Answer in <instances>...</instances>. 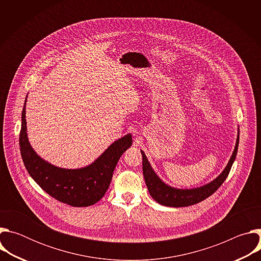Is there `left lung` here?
Segmentation results:
<instances>
[{"mask_svg":"<svg viewBox=\"0 0 261 261\" xmlns=\"http://www.w3.org/2000/svg\"><path fill=\"white\" fill-rule=\"evenodd\" d=\"M239 141H240V131L237 138V144L234 147V151L232 153V156L225 167L223 172L215 178L210 184L202 186L200 188L190 189V190H180L175 189L164 184L154 172L152 169L150 163H148L144 153L141 151L142 155V171H143V177L146 184V187L148 192H150L151 196L160 204L166 205V206H173V207H180V206H189L195 203H198L208 196H211L213 193H215L220 186L224 182L226 177L229 174V171L231 169V166L236 160L238 147H239Z\"/></svg>","mask_w":261,"mask_h":261,"instance_id":"obj_1","label":"left lung"}]
</instances>
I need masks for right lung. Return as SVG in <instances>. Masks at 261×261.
<instances>
[{
  "instance_id": "right-lung-1",
  "label": "right lung",
  "mask_w": 261,
  "mask_h": 261,
  "mask_svg": "<svg viewBox=\"0 0 261 261\" xmlns=\"http://www.w3.org/2000/svg\"><path fill=\"white\" fill-rule=\"evenodd\" d=\"M25 102L21 113L19 147L29 174L41 189L63 203L77 207L95 204L107 191L119 159L131 146V134L115 141L94 163L85 168H59L41 159L29 142Z\"/></svg>"
}]
</instances>
